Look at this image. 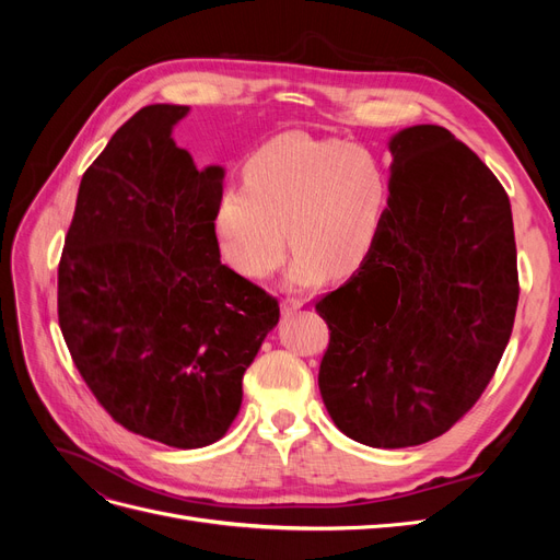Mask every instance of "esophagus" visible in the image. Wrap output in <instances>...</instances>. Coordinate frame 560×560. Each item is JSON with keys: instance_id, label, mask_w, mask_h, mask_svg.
<instances>
[{"instance_id": "34e87169", "label": "esophagus", "mask_w": 560, "mask_h": 560, "mask_svg": "<svg viewBox=\"0 0 560 560\" xmlns=\"http://www.w3.org/2000/svg\"><path fill=\"white\" fill-rule=\"evenodd\" d=\"M301 306H303V301L292 296V299H284L280 308H282V315H284V317H290V315H294V313H296Z\"/></svg>"}]
</instances>
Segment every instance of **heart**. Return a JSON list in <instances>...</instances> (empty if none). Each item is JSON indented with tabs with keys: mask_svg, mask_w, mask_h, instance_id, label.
Returning a JSON list of instances; mask_svg holds the SVG:
<instances>
[{
	"mask_svg": "<svg viewBox=\"0 0 560 560\" xmlns=\"http://www.w3.org/2000/svg\"><path fill=\"white\" fill-rule=\"evenodd\" d=\"M214 208V235L231 268L264 280L294 247L290 282L352 273L374 247L389 177L374 151L306 132H282L245 163ZM288 233L284 234L283 231Z\"/></svg>",
	"mask_w": 560,
	"mask_h": 560,
	"instance_id": "heart-1",
	"label": "heart"
}]
</instances>
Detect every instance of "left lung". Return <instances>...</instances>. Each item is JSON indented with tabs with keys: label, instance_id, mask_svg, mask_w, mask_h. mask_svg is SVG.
Masks as SVG:
<instances>
[{
	"label": "left lung",
	"instance_id": "1",
	"mask_svg": "<svg viewBox=\"0 0 560 560\" xmlns=\"http://www.w3.org/2000/svg\"><path fill=\"white\" fill-rule=\"evenodd\" d=\"M389 200L360 270L322 296L319 393L336 428L374 448L448 432L510 343L518 270L510 196L442 126L389 140Z\"/></svg>",
	"mask_w": 560,
	"mask_h": 560
}]
</instances>
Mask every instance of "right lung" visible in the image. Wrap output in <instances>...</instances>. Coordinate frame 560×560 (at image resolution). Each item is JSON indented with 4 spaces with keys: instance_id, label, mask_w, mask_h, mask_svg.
I'll use <instances>...</instances> for the list:
<instances>
[{
    "instance_id": "add662e5",
    "label": "right lung",
    "mask_w": 560,
    "mask_h": 560,
    "mask_svg": "<svg viewBox=\"0 0 560 560\" xmlns=\"http://www.w3.org/2000/svg\"><path fill=\"white\" fill-rule=\"evenodd\" d=\"M184 105H149L81 177L58 266V322L81 378L126 430L214 444L278 325V299L219 261L224 171L171 138Z\"/></svg>"
}]
</instances>
